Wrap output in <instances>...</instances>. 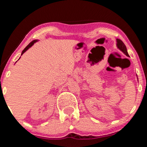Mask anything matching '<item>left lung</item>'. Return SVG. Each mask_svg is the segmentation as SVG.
Segmentation results:
<instances>
[{"label": "left lung", "instance_id": "obj_1", "mask_svg": "<svg viewBox=\"0 0 147 147\" xmlns=\"http://www.w3.org/2000/svg\"><path fill=\"white\" fill-rule=\"evenodd\" d=\"M117 46L118 49L119 50H121V51L123 52V53L124 54H125L126 56H129L128 53V52H127V49H126V47L125 46V45L124 44L123 42L122 41L121 39H117Z\"/></svg>", "mask_w": 147, "mask_h": 147}]
</instances>
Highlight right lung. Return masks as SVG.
<instances>
[{
    "label": "right lung",
    "instance_id": "obj_1",
    "mask_svg": "<svg viewBox=\"0 0 147 147\" xmlns=\"http://www.w3.org/2000/svg\"><path fill=\"white\" fill-rule=\"evenodd\" d=\"M38 41V40H37V39H36V40H34V41H32V42H30V43L28 45H27L26 47H25V49H24L23 51V52H22V53H21V55H23V54L25 53V52L27 51V50H28L29 48H30V47L36 43V42H37ZM20 59V58H19Z\"/></svg>",
    "mask_w": 147,
    "mask_h": 147
}]
</instances>
